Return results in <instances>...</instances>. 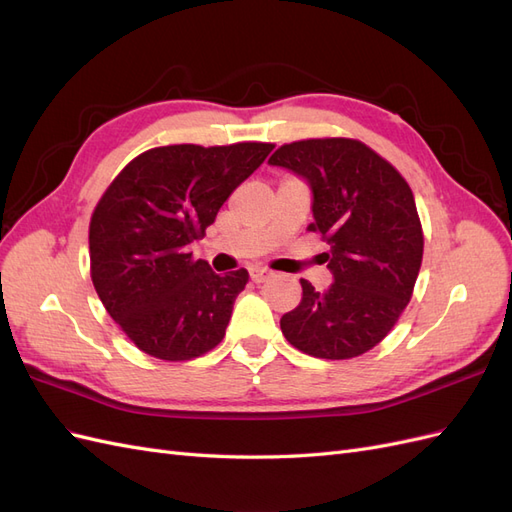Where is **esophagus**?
Listing matches in <instances>:
<instances>
[{
    "label": "esophagus",
    "mask_w": 512,
    "mask_h": 512,
    "mask_svg": "<svg viewBox=\"0 0 512 512\" xmlns=\"http://www.w3.org/2000/svg\"><path fill=\"white\" fill-rule=\"evenodd\" d=\"M271 275H273V273H271V271H267V269H252V271H250V277H252V280H254L256 284L267 282Z\"/></svg>",
    "instance_id": "1"
}]
</instances>
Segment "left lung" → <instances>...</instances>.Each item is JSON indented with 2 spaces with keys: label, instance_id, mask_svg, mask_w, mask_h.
I'll list each match as a JSON object with an SVG mask.
<instances>
[{
  "label": "left lung",
  "instance_id": "obj_1",
  "mask_svg": "<svg viewBox=\"0 0 512 512\" xmlns=\"http://www.w3.org/2000/svg\"><path fill=\"white\" fill-rule=\"evenodd\" d=\"M312 190L309 230L327 239V290L301 280V303L284 314L288 342L316 359H352L380 344L410 303L423 260V230L406 179L352 138H309L269 158Z\"/></svg>",
  "mask_w": 512,
  "mask_h": 512
}]
</instances>
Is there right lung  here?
<instances>
[{
    "label": "right lung",
    "mask_w": 512,
    "mask_h": 512,
    "mask_svg": "<svg viewBox=\"0 0 512 512\" xmlns=\"http://www.w3.org/2000/svg\"><path fill=\"white\" fill-rule=\"evenodd\" d=\"M273 145H170L134 158L89 224L91 280L132 342L162 361H190L218 346L247 271L213 273L190 245Z\"/></svg>",
    "instance_id": "obj_1"
}]
</instances>
